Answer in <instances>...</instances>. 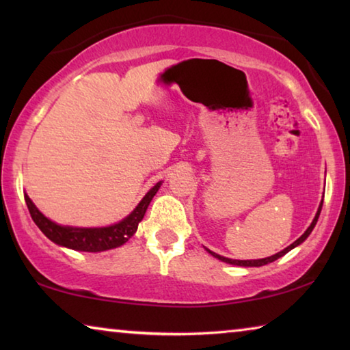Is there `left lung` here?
Returning <instances> with one entry per match:
<instances>
[{
    "label": "left lung",
    "instance_id": "left-lung-1",
    "mask_svg": "<svg viewBox=\"0 0 350 350\" xmlns=\"http://www.w3.org/2000/svg\"><path fill=\"white\" fill-rule=\"evenodd\" d=\"M321 206H323V202H321V205H319V208H318V211H317V216H315V219H313L312 221V224H310V227L306 230L304 232V234L301 236V238H298L296 239L293 244H290L287 248H284L282 252H280V253H276V254H273V256H269V258H264V259H252V260H239V259H230V258H224V256H221V254H217V253H213L211 250H206L210 254H213V256L215 258H217V259H221V260H224V262H227V264H233V265H241V267H260V265H265V264H270V262H273V260H276L278 258H281V256H284V254L286 253H288L290 250H292V248H295L296 245H299L301 242H304L306 239H307V236H309L310 233H312V230H313V227H315L317 225V221H318V217H319V213H321Z\"/></svg>",
    "mask_w": 350,
    "mask_h": 350
}]
</instances>
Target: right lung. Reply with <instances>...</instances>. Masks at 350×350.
Returning a JSON list of instances; mask_svg holds the SVG:
<instances>
[{"label": "right lung", "mask_w": 350, "mask_h": 350, "mask_svg": "<svg viewBox=\"0 0 350 350\" xmlns=\"http://www.w3.org/2000/svg\"><path fill=\"white\" fill-rule=\"evenodd\" d=\"M161 182L156 183V185L145 194V198L140 200V204L135 206V210L128 217H125L118 224L111 225V227L103 228L63 227V225L52 222L46 216L41 215L32 200L29 199L27 194H25V200L33 222L37 224V227L52 242H55L58 245L72 248V250L96 253L123 245L135 232H137V225L142 219H144L148 205H150L151 199L154 198V194L157 193V189L161 188Z\"/></svg>", "instance_id": "obj_1"}]
</instances>
